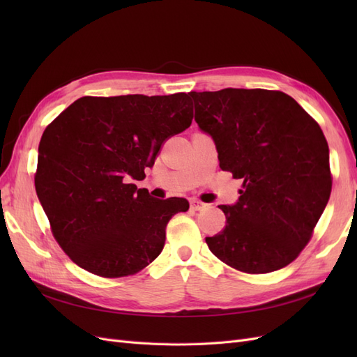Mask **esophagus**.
I'll use <instances>...</instances> for the list:
<instances>
[{
  "mask_svg": "<svg viewBox=\"0 0 357 357\" xmlns=\"http://www.w3.org/2000/svg\"><path fill=\"white\" fill-rule=\"evenodd\" d=\"M204 207H205V204L201 202V201H197V199L190 201V210H193V211H199V210H202Z\"/></svg>",
  "mask_w": 357,
  "mask_h": 357,
  "instance_id": "34e87169",
  "label": "esophagus"
}]
</instances>
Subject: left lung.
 Listing matches in <instances>:
<instances>
[{"instance_id": "8db88e82", "label": "left lung", "mask_w": 357, "mask_h": 357, "mask_svg": "<svg viewBox=\"0 0 357 357\" xmlns=\"http://www.w3.org/2000/svg\"><path fill=\"white\" fill-rule=\"evenodd\" d=\"M195 121L213 137L220 168L243 180L211 253L245 274L294 262L311 240L332 190L329 147L319 123L284 92H190Z\"/></svg>"}]
</instances>
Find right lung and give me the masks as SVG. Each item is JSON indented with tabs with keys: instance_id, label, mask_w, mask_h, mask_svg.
Here are the masks:
<instances>
[{
	"instance_id": "obj_1",
	"label": "right lung",
	"mask_w": 357,
	"mask_h": 357,
	"mask_svg": "<svg viewBox=\"0 0 357 357\" xmlns=\"http://www.w3.org/2000/svg\"><path fill=\"white\" fill-rule=\"evenodd\" d=\"M190 93L83 96L43 132L37 197L55 240L71 261L95 275H134L165 244L183 198L156 199L132 180L153 167L167 139L190 126Z\"/></svg>"
}]
</instances>
